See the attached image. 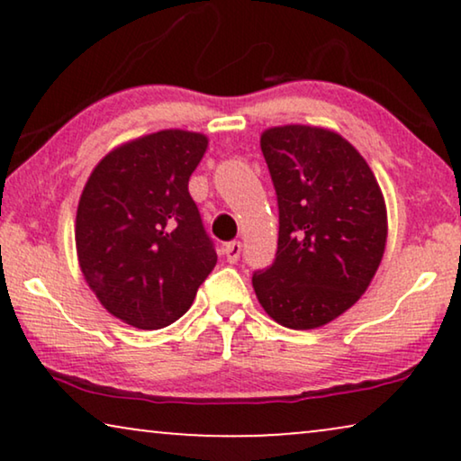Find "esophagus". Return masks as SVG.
Masks as SVG:
<instances>
[{
    "label": "esophagus",
    "mask_w": 461,
    "mask_h": 461,
    "mask_svg": "<svg viewBox=\"0 0 461 461\" xmlns=\"http://www.w3.org/2000/svg\"><path fill=\"white\" fill-rule=\"evenodd\" d=\"M224 256L230 264H235L239 260V256H241V243H239V241L226 243L224 245Z\"/></svg>",
    "instance_id": "34e87169"
}]
</instances>
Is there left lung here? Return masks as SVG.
<instances>
[{
	"label": "left lung",
	"instance_id": "left-lung-1",
	"mask_svg": "<svg viewBox=\"0 0 461 461\" xmlns=\"http://www.w3.org/2000/svg\"><path fill=\"white\" fill-rule=\"evenodd\" d=\"M279 205L275 262L251 276L268 317L314 330L365 294L386 248V205L358 150L312 125L270 128L260 138Z\"/></svg>",
	"mask_w": 461,
	"mask_h": 461
}]
</instances>
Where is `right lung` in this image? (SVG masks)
<instances>
[{
  "label": "right lung",
  "mask_w": 461,
  "mask_h": 461,
  "mask_svg": "<svg viewBox=\"0 0 461 461\" xmlns=\"http://www.w3.org/2000/svg\"><path fill=\"white\" fill-rule=\"evenodd\" d=\"M203 134L161 130L111 150L81 193L75 245L81 273L113 317L161 330L191 308L216 249L188 193Z\"/></svg>",
  "instance_id": "add662e5"
}]
</instances>
